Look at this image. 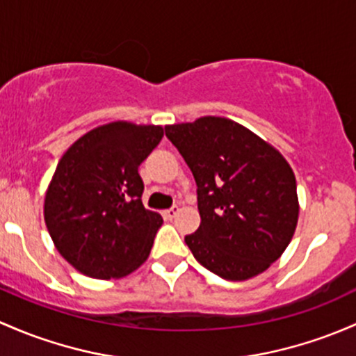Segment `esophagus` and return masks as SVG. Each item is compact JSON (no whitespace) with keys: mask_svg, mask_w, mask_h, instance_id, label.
<instances>
[{"mask_svg":"<svg viewBox=\"0 0 356 356\" xmlns=\"http://www.w3.org/2000/svg\"><path fill=\"white\" fill-rule=\"evenodd\" d=\"M177 213H179V207H172V208H168V209H165V211H163V218L172 220V218H175V216H177Z\"/></svg>","mask_w":356,"mask_h":356,"instance_id":"obj_1","label":"esophagus"}]
</instances>
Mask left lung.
Instances as JSON below:
<instances>
[{"mask_svg": "<svg viewBox=\"0 0 356 356\" xmlns=\"http://www.w3.org/2000/svg\"><path fill=\"white\" fill-rule=\"evenodd\" d=\"M165 136L197 186L201 225L184 238L197 263L232 282L266 271L298 220L297 182L282 153L215 115L165 126Z\"/></svg>", "mask_w": 356, "mask_h": 356, "instance_id": "obj_1", "label": "left lung"}]
</instances>
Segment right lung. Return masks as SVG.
Here are the masks:
<instances>
[{"label":"right lung","instance_id":"1","mask_svg":"<svg viewBox=\"0 0 356 356\" xmlns=\"http://www.w3.org/2000/svg\"><path fill=\"white\" fill-rule=\"evenodd\" d=\"M160 126L111 122L83 134L56 167L44 220L63 257L90 278H121L147 261L162 216L141 203L138 167Z\"/></svg>","mask_w":356,"mask_h":356}]
</instances>
